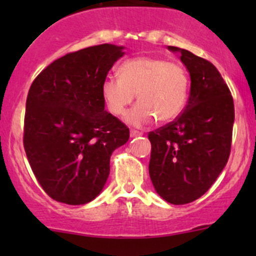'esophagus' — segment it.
<instances>
[{
    "instance_id": "obj_1",
    "label": "esophagus",
    "mask_w": 256,
    "mask_h": 256,
    "mask_svg": "<svg viewBox=\"0 0 256 256\" xmlns=\"http://www.w3.org/2000/svg\"><path fill=\"white\" fill-rule=\"evenodd\" d=\"M141 135H142V132H141V131H138V130H131L130 131L131 138H136V136H141Z\"/></svg>"
}]
</instances>
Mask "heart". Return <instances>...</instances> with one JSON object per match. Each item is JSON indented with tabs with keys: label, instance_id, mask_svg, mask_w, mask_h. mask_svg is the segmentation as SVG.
Here are the masks:
<instances>
[{
	"label": "heart",
	"instance_id": "1",
	"mask_svg": "<svg viewBox=\"0 0 256 256\" xmlns=\"http://www.w3.org/2000/svg\"><path fill=\"white\" fill-rule=\"evenodd\" d=\"M138 94V102L126 120L144 126L158 120L170 122L184 110L190 95V76L182 66L154 56H138L124 62L120 76H106L102 96L112 115H124Z\"/></svg>",
	"mask_w": 256,
	"mask_h": 256
}]
</instances>
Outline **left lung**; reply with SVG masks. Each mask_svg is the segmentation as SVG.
<instances>
[{
    "instance_id": "1",
    "label": "left lung",
    "mask_w": 256,
    "mask_h": 256,
    "mask_svg": "<svg viewBox=\"0 0 256 256\" xmlns=\"http://www.w3.org/2000/svg\"><path fill=\"white\" fill-rule=\"evenodd\" d=\"M168 48L180 52V60L190 72V98L177 118L148 132V172L156 192L180 206L202 197L228 162L234 102L210 62L186 49Z\"/></svg>"
}]
</instances>
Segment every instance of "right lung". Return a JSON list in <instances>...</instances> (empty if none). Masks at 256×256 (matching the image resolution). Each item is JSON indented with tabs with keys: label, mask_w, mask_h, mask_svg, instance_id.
Returning a JSON list of instances; mask_svg holds the SVG:
<instances>
[{
	"label": "right lung",
	"mask_w": 256,
	"mask_h": 256,
	"mask_svg": "<svg viewBox=\"0 0 256 256\" xmlns=\"http://www.w3.org/2000/svg\"><path fill=\"white\" fill-rule=\"evenodd\" d=\"M122 47L72 52L33 80L27 95L23 146L33 174L50 198L72 206L94 200L110 174L114 150L128 128L105 112L102 82Z\"/></svg>",
	"instance_id": "1"
}]
</instances>
